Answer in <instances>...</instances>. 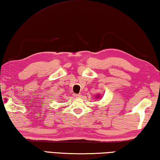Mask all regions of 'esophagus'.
<instances>
[{
    "instance_id": "1",
    "label": "esophagus",
    "mask_w": 160,
    "mask_h": 160,
    "mask_svg": "<svg viewBox=\"0 0 160 160\" xmlns=\"http://www.w3.org/2000/svg\"><path fill=\"white\" fill-rule=\"evenodd\" d=\"M74 97H80L81 94H73Z\"/></svg>"
}]
</instances>
